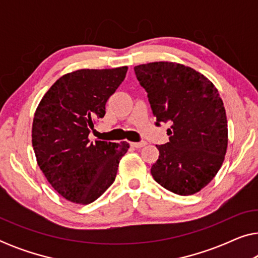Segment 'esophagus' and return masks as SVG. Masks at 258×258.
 I'll return each instance as SVG.
<instances>
[{
  "mask_svg": "<svg viewBox=\"0 0 258 258\" xmlns=\"http://www.w3.org/2000/svg\"><path fill=\"white\" fill-rule=\"evenodd\" d=\"M147 144V142H133L130 143V146L134 147V148H142Z\"/></svg>",
  "mask_w": 258,
  "mask_h": 258,
  "instance_id": "1",
  "label": "esophagus"
}]
</instances>
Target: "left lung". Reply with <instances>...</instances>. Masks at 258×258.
Returning a JSON list of instances; mask_svg holds the SVG:
<instances>
[{
	"label": "left lung",
	"mask_w": 258,
	"mask_h": 258,
	"mask_svg": "<svg viewBox=\"0 0 258 258\" xmlns=\"http://www.w3.org/2000/svg\"><path fill=\"white\" fill-rule=\"evenodd\" d=\"M134 69L147 90L156 124L172 123L169 142L156 146L160 156L151 175L177 195L199 192L216 176L227 153L228 121L218 90L202 74L176 62Z\"/></svg>",
	"instance_id": "8db88e82"
}]
</instances>
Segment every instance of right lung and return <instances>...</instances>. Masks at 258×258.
<instances>
[{
  "instance_id": "obj_1",
  "label": "right lung",
  "mask_w": 258,
  "mask_h": 258,
  "mask_svg": "<svg viewBox=\"0 0 258 258\" xmlns=\"http://www.w3.org/2000/svg\"><path fill=\"white\" fill-rule=\"evenodd\" d=\"M128 67L79 69L52 84L35 111L31 142L40 169L66 200L89 204L115 181L129 143L89 140Z\"/></svg>"
}]
</instances>
